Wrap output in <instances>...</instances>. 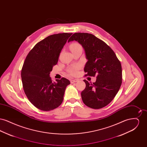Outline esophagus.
<instances>
[{"label":"esophagus","mask_w":147,"mask_h":147,"mask_svg":"<svg viewBox=\"0 0 147 147\" xmlns=\"http://www.w3.org/2000/svg\"><path fill=\"white\" fill-rule=\"evenodd\" d=\"M78 81V79H71L70 80V83H76Z\"/></svg>","instance_id":"1"}]
</instances>
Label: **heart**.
Wrapping results in <instances>:
<instances>
[{
	"mask_svg": "<svg viewBox=\"0 0 147 147\" xmlns=\"http://www.w3.org/2000/svg\"><path fill=\"white\" fill-rule=\"evenodd\" d=\"M80 47H82L81 45L77 43V42H75V43H73L72 44H71L70 45V49L71 51H73L74 49H77L78 48ZM80 68V65H78L77 66H75V67H71L70 68H68L67 69V72L68 73V74L70 75V76H76L78 73V70H79V69Z\"/></svg>",
	"mask_w": 147,
	"mask_h": 147,
	"instance_id": "b5f03b06",
	"label": "heart"
}]
</instances>
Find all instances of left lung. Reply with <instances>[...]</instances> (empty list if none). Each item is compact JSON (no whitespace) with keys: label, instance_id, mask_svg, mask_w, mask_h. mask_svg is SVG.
Here are the masks:
<instances>
[{"label":"left lung","instance_id":"1","mask_svg":"<svg viewBox=\"0 0 147 147\" xmlns=\"http://www.w3.org/2000/svg\"><path fill=\"white\" fill-rule=\"evenodd\" d=\"M77 41L85 50L88 62L84 67L85 77H95V83L84 80L86 87L81 95L84 104L101 109L110 104L117 94L122 84L120 61L114 51L105 42L88 33H75L68 42Z\"/></svg>","mask_w":147,"mask_h":147}]
</instances>
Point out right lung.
Instances as JSON below:
<instances>
[{
	"mask_svg": "<svg viewBox=\"0 0 147 147\" xmlns=\"http://www.w3.org/2000/svg\"><path fill=\"white\" fill-rule=\"evenodd\" d=\"M71 34L50 35L38 42L25 58L21 73L24 91L30 102L42 111H51L61 105L65 88L70 84L65 78L53 82L49 73Z\"/></svg>",
	"mask_w": 147,
	"mask_h": 147,
	"instance_id": "add662e5",
	"label": "right lung"
}]
</instances>
